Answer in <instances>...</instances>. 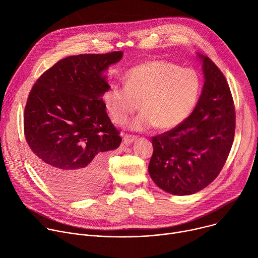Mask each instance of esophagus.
Returning <instances> with one entry per match:
<instances>
[{
  "mask_svg": "<svg viewBox=\"0 0 258 258\" xmlns=\"http://www.w3.org/2000/svg\"><path fill=\"white\" fill-rule=\"evenodd\" d=\"M137 140V137L135 136H132V135H125L123 137V141L125 144H132L133 142H135Z\"/></svg>",
  "mask_w": 258,
  "mask_h": 258,
  "instance_id": "1",
  "label": "esophagus"
}]
</instances>
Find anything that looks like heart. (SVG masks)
<instances>
[{"mask_svg":"<svg viewBox=\"0 0 258 258\" xmlns=\"http://www.w3.org/2000/svg\"><path fill=\"white\" fill-rule=\"evenodd\" d=\"M124 87L111 86L102 95L109 116L123 124L140 108L132 122L134 131L155 126L170 131L185 121L198 102L201 81L192 68H180L164 60H151L131 68L123 77Z\"/></svg>","mask_w":258,"mask_h":258,"instance_id":"heart-1","label":"heart"}]
</instances>
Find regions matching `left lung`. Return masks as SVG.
<instances>
[{"label": "left lung", "mask_w": 258, "mask_h": 258, "mask_svg": "<svg viewBox=\"0 0 258 258\" xmlns=\"http://www.w3.org/2000/svg\"><path fill=\"white\" fill-rule=\"evenodd\" d=\"M202 62L204 85L190 116L177 127L152 138L149 174L163 191L195 194L212 182L231 151L236 114L229 85L207 57Z\"/></svg>", "instance_id": "1"}]
</instances>
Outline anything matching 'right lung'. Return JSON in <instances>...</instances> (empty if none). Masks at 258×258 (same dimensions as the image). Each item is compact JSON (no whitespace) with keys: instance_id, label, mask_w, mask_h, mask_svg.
<instances>
[{"instance_id":"add662e5","label":"right lung","mask_w":258,"mask_h":258,"mask_svg":"<svg viewBox=\"0 0 258 258\" xmlns=\"http://www.w3.org/2000/svg\"><path fill=\"white\" fill-rule=\"evenodd\" d=\"M123 52L81 54L58 61L32 87L24 135L32 163L55 192L69 199L95 193L107 178V160L121 138L102 101L104 72Z\"/></svg>"}]
</instances>
